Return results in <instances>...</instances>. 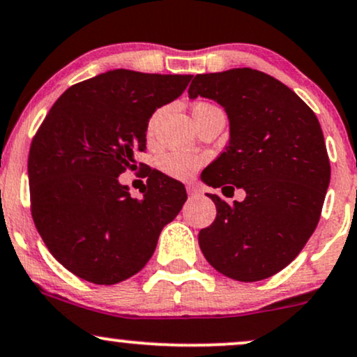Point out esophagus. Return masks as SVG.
Listing matches in <instances>:
<instances>
[{
	"label": "esophagus",
	"mask_w": 357,
	"mask_h": 357,
	"mask_svg": "<svg viewBox=\"0 0 357 357\" xmlns=\"http://www.w3.org/2000/svg\"><path fill=\"white\" fill-rule=\"evenodd\" d=\"M186 191H188V195H190L191 197H192V196H197V195H199V190H197V188L195 186V184H188V186H186Z\"/></svg>",
	"instance_id": "34e87169"
}]
</instances>
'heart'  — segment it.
<instances>
[{
  "mask_svg": "<svg viewBox=\"0 0 357 357\" xmlns=\"http://www.w3.org/2000/svg\"><path fill=\"white\" fill-rule=\"evenodd\" d=\"M197 106H209V105H197ZM156 118L151 119L149 123V131H153ZM203 165V158L196 156V154L184 153V151H171L161 156L160 169L162 173L174 179H190L196 174L199 166Z\"/></svg>",
  "mask_w": 357,
  "mask_h": 357,
  "instance_id": "heart-1",
  "label": "heart"
}]
</instances>
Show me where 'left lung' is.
<instances>
[{"mask_svg": "<svg viewBox=\"0 0 357 357\" xmlns=\"http://www.w3.org/2000/svg\"><path fill=\"white\" fill-rule=\"evenodd\" d=\"M191 100L222 106L229 143L201 181L246 192L216 204V220L199 231V248L216 271L261 281L284 269L314 233L329 188L331 166L316 114L281 81L251 68L192 76ZM227 196V195H226Z\"/></svg>", "mask_w": 357, "mask_h": 357, "instance_id": "obj_1", "label": "left lung"}]
</instances>
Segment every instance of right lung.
<instances>
[{"label": "right lung", "mask_w": 357, "mask_h": 357, "mask_svg": "<svg viewBox=\"0 0 357 357\" xmlns=\"http://www.w3.org/2000/svg\"><path fill=\"white\" fill-rule=\"evenodd\" d=\"M191 78L101 73L68 88L34 136L28 158L34 225L51 255L84 281L116 284L141 271L188 199L183 183L156 169L141 199L118 176L146 148L154 111L181 96Z\"/></svg>", "instance_id": "obj_1"}]
</instances>
